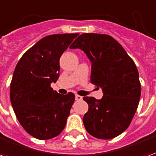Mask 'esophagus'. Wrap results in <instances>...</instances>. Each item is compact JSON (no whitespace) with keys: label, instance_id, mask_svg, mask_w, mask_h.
Returning <instances> with one entry per match:
<instances>
[{"label":"esophagus","instance_id":"34e87169","mask_svg":"<svg viewBox=\"0 0 156 156\" xmlns=\"http://www.w3.org/2000/svg\"><path fill=\"white\" fill-rule=\"evenodd\" d=\"M75 99H76L77 101H80V100L83 99V97L80 96V95H76V96H75Z\"/></svg>","mask_w":156,"mask_h":156}]
</instances>
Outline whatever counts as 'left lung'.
Segmentation results:
<instances>
[{
    "label": "left lung",
    "instance_id": "1",
    "mask_svg": "<svg viewBox=\"0 0 156 156\" xmlns=\"http://www.w3.org/2000/svg\"><path fill=\"white\" fill-rule=\"evenodd\" d=\"M84 51L91 62V83L101 88V99L83 97L88 111L83 124L89 134L109 140L122 134L137 110L141 88L139 72L124 48L105 34L83 33L69 47Z\"/></svg>",
    "mask_w": 156,
    "mask_h": 156
}]
</instances>
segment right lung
Masks as SVG:
<instances>
[{"label": "right lung", "instance_id": "add662e5", "mask_svg": "<svg viewBox=\"0 0 156 156\" xmlns=\"http://www.w3.org/2000/svg\"><path fill=\"white\" fill-rule=\"evenodd\" d=\"M78 33L45 37L26 51L16 66L10 98L20 124L38 140H49L63 130L75 95L58 94L51 87L59 78V59Z\"/></svg>", "mask_w": 156, "mask_h": 156}]
</instances>
